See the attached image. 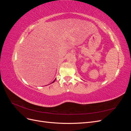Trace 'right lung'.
<instances>
[{"instance_id": "right-lung-1", "label": "right lung", "mask_w": 131, "mask_h": 131, "mask_svg": "<svg viewBox=\"0 0 131 131\" xmlns=\"http://www.w3.org/2000/svg\"><path fill=\"white\" fill-rule=\"evenodd\" d=\"M55 80H56V79H54V81H52V82H51V84H52V83H53V82H54L55 81Z\"/></svg>"}]
</instances>
